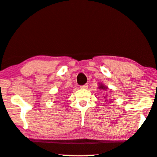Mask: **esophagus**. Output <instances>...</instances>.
I'll return each instance as SVG.
<instances>
[{
    "label": "esophagus",
    "instance_id": "1",
    "mask_svg": "<svg viewBox=\"0 0 157 157\" xmlns=\"http://www.w3.org/2000/svg\"><path fill=\"white\" fill-rule=\"evenodd\" d=\"M87 87H88V85L85 84L84 85H81L80 87L81 89H86V88H87Z\"/></svg>",
    "mask_w": 157,
    "mask_h": 157
}]
</instances>
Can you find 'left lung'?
Returning <instances> with one entry per match:
<instances>
[{
  "label": "left lung",
  "instance_id": "obj_1",
  "mask_svg": "<svg viewBox=\"0 0 157 157\" xmlns=\"http://www.w3.org/2000/svg\"><path fill=\"white\" fill-rule=\"evenodd\" d=\"M98 88H99L100 90H105L107 89V87L105 86V85H103V84H100Z\"/></svg>",
  "mask_w": 157,
  "mask_h": 157
}]
</instances>
